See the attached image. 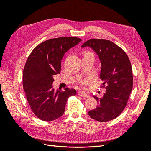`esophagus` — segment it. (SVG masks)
Masks as SVG:
<instances>
[{
  "label": "esophagus",
  "mask_w": 151,
  "mask_h": 151,
  "mask_svg": "<svg viewBox=\"0 0 151 151\" xmlns=\"http://www.w3.org/2000/svg\"><path fill=\"white\" fill-rule=\"evenodd\" d=\"M79 95L80 96H81L82 98H88L89 96L88 94H87L86 93H84L83 92H79Z\"/></svg>",
  "instance_id": "obj_1"
}]
</instances>
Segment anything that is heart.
<instances>
[{"mask_svg": "<svg viewBox=\"0 0 151 151\" xmlns=\"http://www.w3.org/2000/svg\"><path fill=\"white\" fill-rule=\"evenodd\" d=\"M91 81H92V80H91V79H90V78L86 79L84 80H81L79 81V84L83 86H86L87 85L91 83Z\"/></svg>", "mask_w": 151, "mask_h": 151, "instance_id": "obj_1", "label": "heart"}]
</instances>
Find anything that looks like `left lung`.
<instances>
[{
    "label": "left lung",
    "instance_id": "8db88e82",
    "mask_svg": "<svg viewBox=\"0 0 151 151\" xmlns=\"http://www.w3.org/2000/svg\"><path fill=\"white\" fill-rule=\"evenodd\" d=\"M89 47L97 53L101 62L100 78L106 93L101 98H94L99 104L88 112L93 119L104 122L115 119L125 109L133 87V74L129 58L112 42L90 39L81 47Z\"/></svg>",
    "mask_w": 151,
    "mask_h": 151
}]
</instances>
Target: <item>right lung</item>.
<instances>
[{
  "instance_id": "right-lung-1",
  "label": "right lung",
  "mask_w": 151,
  "mask_h": 151,
  "mask_svg": "<svg viewBox=\"0 0 151 151\" xmlns=\"http://www.w3.org/2000/svg\"><path fill=\"white\" fill-rule=\"evenodd\" d=\"M81 41L76 37L48 40L36 46L27 59L22 86L31 110L39 119L50 122L60 118L67 99L76 94L74 89L55 91L52 83L53 76L60 73L64 53Z\"/></svg>"
}]
</instances>
